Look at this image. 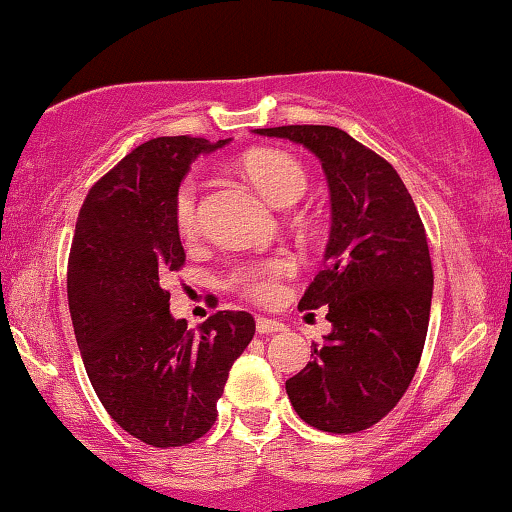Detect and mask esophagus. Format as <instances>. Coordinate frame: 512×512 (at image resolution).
<instances>
[{
  "label": "esophagus",
  "instance_id": "esophagus-1",
  "mask_svg": "<svg viewBox=\"0 0 512 512\" xmlns=\"http://www.w3.org/2000/svg\"><path fill=\"white\" fill-rule=\"evenodd\" d=\"M256 331L258 335H275L284 331V324L277 319H268V317H258L256 319Z\"/></svg>",
  "mask_w": 512,
  "mask_h": 512
}]
</instances>
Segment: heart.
Returning <instances> with one entry per match:
<instances>
[{
    "mask_svg": "<svg viewBox=\"0 0 512 512\" xmlns=\"http://www.w3.org/2000/svg\"><path fill=\"white\" fill-rule=\"evenodd\" d=\"M242 172L265 200L277 207L296 202L307 188L305 170L296 158L282 151H254L242 160ZM174 226L181 237H191L198 228V184L186 179L174 195ZM296 272L293 256L270 254L235 265L228 272V286L256 303H272L282 291V282Z\"/></svg>",
    "mask_w": 512,
    "mask_h": 512,
    "instance_id": "1",
    "label": "heart"
}]
</instances>
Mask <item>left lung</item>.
Listing matches in <instances>:
<instances>
[{
    "label": "left lung",
    "mask_w": 512,
    "mask_h": 512,
    "mask_svg": "<svg viewBox=\"0 0 512 512\" xmlns=\"http://www.w3.org/2000/svg\"><path fill=\"white\" fill-rule=\"evenodd\" d=\"M254 132L305 146L331 191L326 270L298 307H328L333 328L314 345V361L286 380V394L314 429L363 431L401 401L424 349L433 270L422 219L394 167L345 130L282 125Z\"/></svg>",
    "instance_id": "8db88e82"
}]
</instances>
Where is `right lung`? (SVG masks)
Instances as JSON below:
<instances>
[{
  "label": "right lung",
  "instance_id": "1",
  "mask_svg": "<svg viewBox=\"0 0 512 512\" xmlns=\"http://www.w3.org/2000/svg\"><path fill=\"white\" fill-rule=\"evenodd\" d=\"M230 144L156 137L132 149L83 200L67 296L83 366L111 419L146 445L193 443L216 422L233 361L254 338L249 312L198 331L174 319L163 277L186 261L174 195L195 158Z\"/></svg>",
  "mask_w": 512,
  "mask_h": 512
}]
</instances>
